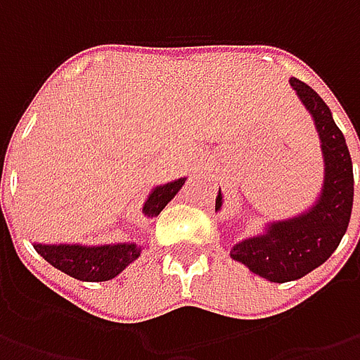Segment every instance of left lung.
<instances>
[{"mask_svg":"<svg viewBox=\"0 0 360 360\" xmlns=\"http://www.w3.org/2000/svg\"><path fill=\"white\" fill-rule=\"evenodd\" d=\"M288 82L319 131L325 176L316 200L304 212L266 222L262 234L248 236L230 248L236 262L270 283L297 281L326 262L349 229L353 210V162L342 131L311 86L297 77ZM222 192H218L216 212L222 208Z\"/></svg>","mask_w":360,"mask_h":360,"instance_id":"1","label":"left lung"}]
</instances>
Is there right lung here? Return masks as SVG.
I'll list each match as a JSON object with an SVG mask.
<instances>
[{"mask_svg": "<svg viewBox=\"0 0 360 360\" xmlns=\"http://www.w3.org/2000/svg\"><path fill=\"white\" fill-rule=\"evenodd\" d=\"M186 178L152 188L148 194L142 214L146 218L158 216L164 206L184 186ZM35 252L44 256L51 266L70 274L72 278L86 283H104L116 278L122 270L142 255L140 244L136 242H116V244H34Z\"/></svg>", "mask_w": 360, "mask_h": 360, "instance_id": "obj_1", "label": "right lung"}]
</instances>
